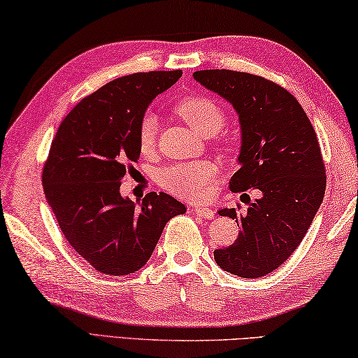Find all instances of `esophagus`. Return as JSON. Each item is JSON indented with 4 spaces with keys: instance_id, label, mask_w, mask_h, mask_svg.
I'll list each match as a JSON object with an SVG mask.
<instances>
[{
    "instance_id": "obj_1",
    "label": "esophagus",
    "mask_w": 358,
    "mask_h": 358,
    "mask_svg": "<svg viewBox=\"0 0 358 358\" xmlns=\"http://www.w3.org/2000/svg\"><path fill=\"white\" fill-rule=\"evenodd\" d=\"M194 213H196L199 217H203V219H214V216H216V213H214L211 208H205V206H194Z\"/></svg>"
}]
</instances>
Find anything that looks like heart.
<instances>
[{"label":"heart","mask_w":358,"mask_h":358,"mask_svg":"<svg viewBox=\"0 0 358 358\" xmlns=\"http://www.w3.org/2000/svg\"><path fill=\"white\" fill-rule=\"evenodd\" d=\"M173 111L203 138L219 133L225 125V113L222 108L208 96H186L173 106ZM157 129L158 123L153 115L147 114L142 117L138 129V141L141 152L144 155L152 153L157 145ZM216 180L217 167L211 161L173 164L166 167L159 175V183L164 189L187 200L206 199L213 192Z\"/></svg>","instance_id":"b5f03b06"}]
</instances>
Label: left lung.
I'll return each instance as SVG.
<instances>
[{
    "instance_id": "8db88e82",
    "label": "left lung",
    "mask_w": 358,
    "mask_h": 358,
    "mask_svg": "<svg viewBox=\"0 0 358 358\" xmlns=\"http://www.w3.org/2000/svg\"><path fill=\"white\" fill-rule=\"evenodd\" d=\"M194 78L235 108L241 125L239 171L230 189H258L247 211L224 208L241 231L227 249L214 250L224 271L258 278L280 268L307 233L326 192V167L311 122L278 84L244 71L199 70Z\"/></svg>"
}]
</instances>
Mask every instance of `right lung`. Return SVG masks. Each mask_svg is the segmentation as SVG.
I'll list each match as a JSON object with an SVG mask.
<instances>
[{
	"label": "right lung",
	"mask_w": 358,
	"mask_h": 358,
	"mask_svg": "<svg viewBox=\"0 0 358 358\" xmlns=\"http://www.w3.org/2000/svg\"><path fill=\"white\" fill-rule=\"evenodd\" d=\"M181 70L133 73L105 84L67 114L51 142L42 183L59 229L95 271L128 275L150 259L166 224L186 213L164 192L136 205L120 180L141 157L139 123Z\"/></svg>",
	"instance_id": "obj_1"
}]
</instances>
